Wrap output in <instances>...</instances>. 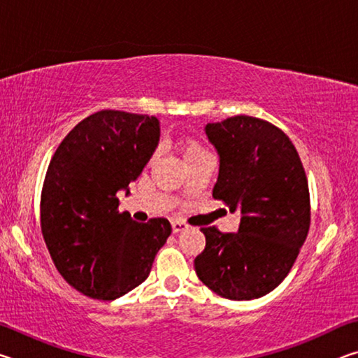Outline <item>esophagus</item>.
<instances>
[{"label": "esophagus", "mask_w": 358, "mask_h": 358, "mask_svg": "<svg viewBox=\"0 0 358 358\" xmlns=\"http://www.w3.org/2000/svg\"><path fill=\"white\" fill-rule=\"evenodd\" d=\"M185 229H186V224L180 222V221H172V232L173 234H178V232H181V230H185Z\"/></svg>", "instance_id": "1"}]
</instances>
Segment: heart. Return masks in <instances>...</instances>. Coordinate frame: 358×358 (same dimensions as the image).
<instances>
[{"label":"heart","mask_w":358,"mask_h":358,"mask_svg":"<svg viewBox=\"0 0 358 358\" xmlns=\"http://www.w3.org/2000/svg\"><path fill=\"white\" fill-rule=\"evenodd\" d=\"M177 148L180 151V155L183 156L185 161L191 159V157H194V156L207 153L202 145L197 141H194V138H180V141L177 142Z\"/></svg>","instance_id":"obj_1"}]
</instances>
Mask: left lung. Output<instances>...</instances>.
<instances>
[{
	"instance_id": "left-lung-1",
	"label": "left lung",
	"mask_w": 358,
	"mask_h": 358,
	"mask_svg": "<svg viewBox=\"0 0 358 358\" xmlns=\"http://www.w3.org/2000/svg\"><path fill=\"white\" fill-rule=\"evenodd\" d=\"M220 156L213 197L240 213L238 232L202 227L194 260L205 286L229 300L273 290L292 268L310 230V191L294 143L268 121L237 115L205 126Z\"/></svg>"
}]
</instances>
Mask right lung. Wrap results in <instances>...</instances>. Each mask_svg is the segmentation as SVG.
I'll return each mask as SVG.
<instances>
[{
	"instance_id": "obj_1",
	"label": "right lung",
	"mask_w": 358,
	"mask_h": 358,
	"mask_svg": "<svg viewBox=\"0 0 358 358\" xmlns=\"http://www.w3.org/2000/svg\"><path fill=\"white\" fill-rule=\"evenodd\" d=\"M157 142V118L101 110L82 120L52 157L42 235L59 275L83 295L115 300L137 287L172 232L166 217L136 222L118 211L117 192L128 196Z\"/></svg>"
}]
</instances>
